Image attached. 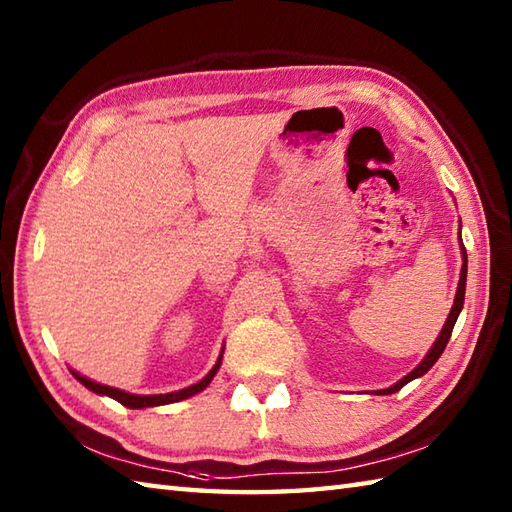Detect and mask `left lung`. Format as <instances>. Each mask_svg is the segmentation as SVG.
Here are the masks:
<instances>
[{
	"label": "left lung",
	"instance_id": "8db88e82",
	"mask_svg": "<svg viewBox=\"0 0 512 512\" xmlns=\"http://www.w3.org/2000/svg\"><path fill=\"white\" fill-rule=\"evenodd\" d=\"M462 239V237H460ZM462 270H460V281H458V292H455V301H453V308H451V312H449V317H447V323H444V328H442V332H440V336L436 339V343L431 345V350L427 352V356L422 358V363L413 369V372H409L405 378L402 380H398L396 385H391V387H387V389H380V391H376V394H380V396H385V394H396L398 389H402L405 387L409 380H413V378H420V376H424L429 372V369L436 365V361L438 358L442 356V352H444V347H447V343H449V339H451V332H453V325H455V321H458V317H460V312H462V306H464V290H466V248L462 246Z\"/></svg>",
	"mask_w": 512,
	"mask_h": 512
}]
</instances>
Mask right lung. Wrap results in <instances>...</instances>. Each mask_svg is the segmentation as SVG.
I'll list each match as a JSON object with an SVG mask.
<instances>
[{"label":"right lung","mask_w":512,"mask_h":512,"mask_svg":"<svg viewBox=\"0 0 512 512\" xmlns=\"http://www.w3.org/2000/svg\"><path fill=\"white\" fill-rule=\"evenodd\" d=\"M222 354H224V347L220 352V358H217V363L213 365V369L209 374H206L200 383H195L191 387H184V389H178V391H169V394H151V396H138V394H129V391H123V389H116V387H110V385H101V383H94V380L81 376L79 372H74V369H70L72 376L79 380L81 385L88 387L90 391H94V394H101V396H110L114 400L121 402V405L129 407V409H145V407H158V405H169V402H178V400H184V398H191L195 394H200L202 389L209 387V383L213 380V376L217 374V369H220L222 365Z\"/></svg>","instance_id":"obj_1"}]
</instances>
